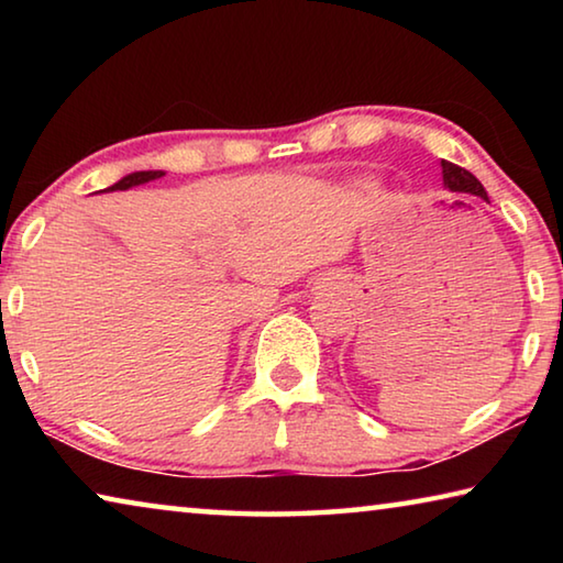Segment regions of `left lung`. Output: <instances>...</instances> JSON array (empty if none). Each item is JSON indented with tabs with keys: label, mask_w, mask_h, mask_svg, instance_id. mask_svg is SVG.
<instances>
[{
	"label": "left lung",
	"mask_w": 563,
	"mask_h": 563,
	"mask_svg": "<svg viewBox=\"0 0 563 563\" xmlns=\"http://www.w3.org/2000/svg\"><path fill=\"white\" fill-rule=\"evenodd\" d=\"M442 180L446 188L456 190V194H472V196L484 198V201H489L487 190H484V186L476 180V176H472L470 170L462 166L450 164V161H442Z\"/></svg>",
	"instance_id": "obj_1"
}]
</instances>
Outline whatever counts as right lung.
<instances>
[{
    "label": "right lung",
    "instance_id": "add662e5",
    "mask_svg": "<svg viewBox=\"0 0 563 563\" xmlns=\"http://www.w3.org/2000/svg\"><path fill=\"white\" fill-rule=\"evenodd\" d=\"M164 176V170H136V174H129L123 176L119 184H113L111 188H103V190H126L131 186H139V184H148V180H156Z\"/></svg>",
    "mask_w": 563,
    "mask_h": 563
}]
</instances>
